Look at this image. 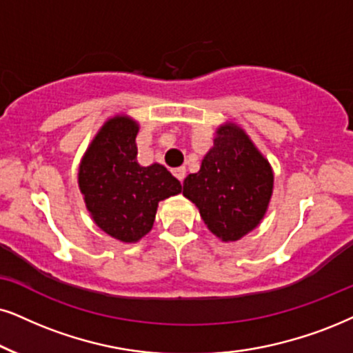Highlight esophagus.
<instances>
[{"label":"esophagus","instance_id":"obj_1","mask_svg":"<svg viewBox=\"0 0 353 353\" xmlns=\"http://www.w3.org/2000/svg\"><path fill=\"white\" fill-rule=\"evenodd\" d=\"M172 174L177 177V179L182 182V181H184V177H185V168H182V166L181 168H176L172 171Z\"/></svg>","mask_w":353,"mask_h":353}]
</instances>
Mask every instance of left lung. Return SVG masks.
I'll return each mask as SVG.
<instances>
[{
	"label": "left lung",
	"instance_id": "obj_1",
	"mask_svg": "<svg viewBox=\"0 0 353 353\" xmlns=\"http://www.w3.org/2000/svg\"><path fill=\"white\" fill-rule=\"evenodd\" d=\"M182 194L218 239L234 243L264 220L274 194V171L246 130L225 122L216 128L199 172L184 179Z\"/></svg>",
	"mask_w": 353,
	"mask_h": 353
}]
</instances>
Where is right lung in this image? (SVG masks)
Instances as JSON below:
<instances>
[{"label":"right lung","instance_id":"right-lung-1","mask_svg":"<svg viewBox=\"0 0 353 353\" xmlns=\"http://www.w3.org/2000/svg\"><path fill=\"white\" fill-rule=\"evenodd\" d=\"M140 123L127 114L107 119L84 151L78 187L92 220L120 243L148 234L158 203L181 194V182L163 164L137 161Z\"/></svg>","mask_w":353,"mask_h":353}]
</instances>
